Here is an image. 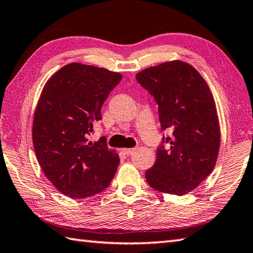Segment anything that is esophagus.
<instances>
[{"instance_id":"34e87169","label":"esophagus","mask_w":253,"mask_h":253,"mask_svg":"<svg viewBox=\"0 0 253 253\" xmlns=\"http://www.w3.org/2000/svg\"><path fill=\"white\" fill-rule=\"evenodd\" d=\"M121 151H122V153H124V154L129 155V154H131L133 151H135V149H133V148H131V149H122Z\"/></svg>"}]
</instances>
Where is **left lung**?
I'll list each match as a JSON object with an SVG mask.
<instances>
[{
  "label": "left lung",
  "instance_id": "8db88e82",
  "mask_svg": "<svg viewBox=\"0 0 253 253\" xmlns=\"http://www.w3.org/2000/svg\"><path fill=\"white\" fill-rule=\"evenodd\" d=\"M137 82L158 104L162 137L157 161L146 171L153 189L184 196L215 166L221 133L215 102L206 80L189 64L173 61L149 67Z\"/></svg>",
  "mask_w": 253,
  "mask_h": 253
}]
</instances>
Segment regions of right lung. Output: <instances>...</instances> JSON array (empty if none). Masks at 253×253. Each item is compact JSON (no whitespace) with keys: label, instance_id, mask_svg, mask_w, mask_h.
Masks as SVG:
<instances>
[{"label":"right lung","instance_id":"add662e5","mask_svg":"<svg viewBox=\"0 0 253 253\" xmlns=\"http://www.w3.org/2000/svg\"><path fill=\"white\" fill-rule=\"evenodd\" d=\"M122 75L80 63L62 67L47 80L38 102L32 142L44 175L57 190L75 199L105 190L120 158L103 138L88 137L102 120L101 107Z\"/></svg>","mask_w":253,"mask_h":253}]
</instances>
